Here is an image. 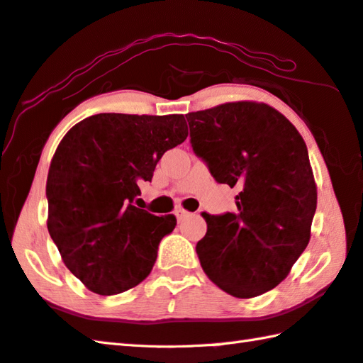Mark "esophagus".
<instances>
[{
  "mask_svg": "<svg viewBox=\"0 0 363 363\" xmlns=\"http://www.w3.org/2000/svg\"><path fill=\"white\" fill-rule=\"evenodd\" d=\"M174 216H176L177 220H182V218H186L189 216V212L186 209H182V208H177L176 212H174Z\"/></svg>",
  "mask_w": 363,
  "mask_h": 363,
  "instance_id": "esophagus-1",
  "label": "esophagus"
}]
</instances>
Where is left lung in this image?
Segmentation results:
<instances>
[{
    "label": "left lung",
    "instance_id": "left-lung-1",
    "mask_svg": "<svg viewBox=\"0 0 363 363\" xmlns=\"http://www.w3.org/2000/svg\"><path fill=\"white\" fill-rule=\"evenodd\" d=\"M186 118L194 152L217 182L240 190L236 212H201V267L225 293L257 297L279 285L308 245L318 195L307 146L266 104H223Z\"/></svg>",
    "mask_w": 363,
    "mask_h": 363
}]
</instances>
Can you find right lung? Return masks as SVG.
<instances>
[{
  "label": "right lung",
  "mask_w": 363,
  "mask_h": 363,
  "mask_svg": "<svg viewBox=\"0 0 363 363\" xmlns=\"http://www.w3.org/2000/svg\"><path fill=\"white\" fill-rule=\"evenodd\" d=\"M189 130L182 115L101 113L70 129L47 177V228L64 264L84 286L113 296L151 274L160 240L176 226L133 204L168 149Z\"/></svg>",
  "instance_id": "obj_1"
}]
</instances>
